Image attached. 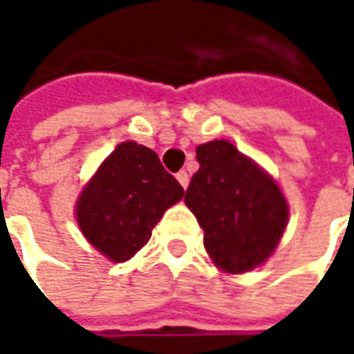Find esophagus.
<instances>
[{
    "label": "esophagus",
    "instance_id": "34e87169",
    "mask_svg": "<svg viewBox=\"0 0 354 354\" xmlns=\"http://www.w3.org/2000/svg\"><path fill=\"white\" fill-rule=\"evenodd\" d=\"M177 181L181 183L183 189H187V187H189V173H187V171H179V173H177Z\"/></svg>",
    "mask_w": 354,
    "mask_h": 354
}]
</instances>
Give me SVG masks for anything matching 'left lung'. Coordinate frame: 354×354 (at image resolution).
I'll return each mask as SVG.
<instances>
[{
	"instance_id": "left-lung-1",
	"label": "left lung",
	"mask_w": 354,
	"mask_h": 354,
	"mask_svg": "<svg viewBox=\"0 0 354 354\" xmlns=\"http://www.w3.org/2000/svg\"><path fill=\"white\" fill-rule=\"evenodd\" d=\"M198 171L185 203L205 230V248L228 274L266 262L288 225L276 181L225 140L197 147Z\"/></svg>"
}]
</instances>
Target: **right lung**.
I'll return each instance as SVG.
<instances>
[{
    "mask_svg": "<svg viewBox=\"0 0 354 354\" xmlns=\"http://www.w3.org/2000/svg\"><path fill=\"white\" fill-rule=\"evenodd\" d=\"M183 195L153 149L124 142L84 187L76 221L94 248L112 262H126L147 244L163 212Z\"/></svg>",
    "mask_w": 354,
    "mask_h": 354,
    "instance_id": "right-lung-1",
    "label": "right lung"
}]
</instances>
